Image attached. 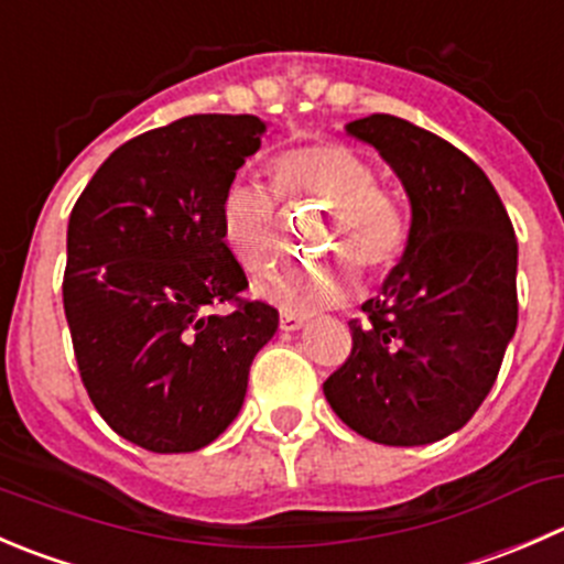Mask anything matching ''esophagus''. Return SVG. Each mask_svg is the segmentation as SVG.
I'll use <instances>...</instances> for the list:
<instances>
[{
  "label": "esophagus",
  "mask_w": 564,
  "mask_h": 564,
  "mask_svg": "<svg viewBox=\"0 0 564 564\" xmlns=\"http://www.w3.org/2000/svg\"><path fill=\"white\" fill-rule=\"evenodd\" d=\"M300 327H305V316L281 314V330L283 333H294V330H300Z\"/></svg>",
  "instance_id": "34e87169"
}]
</instances>
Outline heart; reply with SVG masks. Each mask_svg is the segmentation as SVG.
Returning <instances> with one entry per match:
<instances>
[{
    "instance_id": "b5f03b06",
    "label": "heart",
    "mask_w": 564,
    "mask_h": 564,
    "mask_svg": "<svg viewBox=\"0 0 564 564\" xmlns=\"http://www.w3.org/2000/svg\"><path fill=\"white\" fill-rule=\"evenodd\" d=\"M270 173L281 195L325 206L319 250L344 261L272 272L256 283L261 300L283 314H319L352 292L355 272L347 260L369 275H380L399 259L408 239V217L391 193L377 187L375 171L358 151L319 140L281 154ZM220 234L234 259L253 275L275 264V215L272 200L259 187L234 184L223 195Z\"/></svg>"
}]
</instances>
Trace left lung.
<instances>
[{"mask_svg": "<svg viewBox=\"0 0 564 564\" xmlns=\"http://www.w3.org/2000/svg\"><path fill=\"white\" fill-rule=\"evenodd\" d=\"M402 182L410 231L399 264L349 322L352 352L325 399L364 438L424 446L466 427L518 327V242L482 167L393 115L344 126Z\"/></svg>", "mask_w": 564, "mask_h": 564, "instance_id": "1", "label": "left lung"}]
</instances>
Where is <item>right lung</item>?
Listing matches in <instances>:
<instances>
[{
  "label": "right lung",
  "mask_w": 564,
  "mask_h": 564,
  "mask_svg": "<svg viewBox=\"0 0 564 564\" xmlns=\"http://www.w3.org/2000/svg\"><path fill=\"white\" fill-rule=\"evenodd\" d=\"M256 115H189L107 156L68 220L63 305L93 404L156 455L198 452L239 415L278 311L240 303L242 264L220 234L223 195L261 149Z\"/></svg>",
  "instance_id": "obj_1"
}]
</instances>
